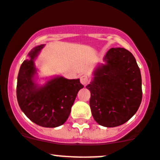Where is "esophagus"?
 <instances>
[{
  "label": "esophagus",
  "mask_w": 160,
  "mask_h": 160,
  "mask_svg": "<svg viewBox=\"0 0 160 160\" xmlns=\"http://www.w3.org/2000/svg\"><path fill=\"white\" fill-rule=\"evenodd\" d=\"M80 82H81L82 84L86 86L87 83H89V82H90V78L86 75L82 76V77H80Z\"/></svg>",
  "instance_id": "obj_1"
}]
</instances>
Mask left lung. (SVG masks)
I'll return each mask as SVG.
<instances>
[{
  "instance_id": "1",
  "label": "left lung",
  "mask_w": 160,
  "mask_h": 160,
  "mask_svg": "<svg viewBox=\"0 0 160 160\" xmlns=\"http://www.w3.org/2000/svg\"><path fill=\"white\" fill-rule=\"evenodd\" d=\"M93 70L90 107L96 122L115 127L127 122L142 101V78L137 60L129 50L111 48Z\"/></svg>"
}]
</instances>
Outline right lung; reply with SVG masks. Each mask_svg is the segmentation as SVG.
Segmentation results:
<instances>
[{
  "instance_id": "1",
  "label": "right lung",
  "mask_w": 160,
  "mask_h": 160,
  "mask_svg": "<svg viewBox=\"0 0 160 160\" xmlns=\"http://www.w3.org/2000/svg\"><path fill=\"white\" fill-rule=\"evenodd\" d=\"M44 44L33 48L21 64L18 76L17 98L20 108L32 122L43 127L63 125L68 119L77 93L83 86L80 79L68 80L56 76L44 84L36 82L35 60Z\"/></svg>"
}]
</instances>
